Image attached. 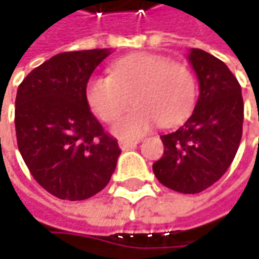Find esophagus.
<instances>
[{
  "label": "esophagus",
  "mask_w": 259,
  "mask_h": 259,
  "mask_svg": "<svg viewBox=\"0 0 259 259\" xmlns=\"http://www.w3.org/2000/svg\"><path fill=\"white\" fill-rule=\"evenodd\" d=\"M138 142H139V141L120 139V141H118V145H120V148H121V150H127V148H133V147H136V145H138Z\"/></svg>",
  "instance_id": "esophagus-1"
}]
</instances>
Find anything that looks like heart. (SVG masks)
<instances>
[{"label":"heart","instance_id":"obj_1","mask_svg":"<svg viewBox=\"0 0 259 259\" xmlns=\"http://www.w3.org/2000/svg\"><path fill=\"white\" fill-rule=\"evenodd\" d=\"M130 97L135 108L114 126L120 138H139L157 121L163 127L183 123L195 106L196 82L187 66L139 52L117 60L111 76H93L85 87L88 106L105 123L129 108Z\"/></svg>","mask_w":259,"mask_h":259}]
</instances>
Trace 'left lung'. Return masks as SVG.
<instances>
[{"label": "left lung", "instance_id": "1", "mask_svg": "<svg viewBox=\"0 0 259 259\" xmlns=\"http://www.w3.org/2000/svg\"><path fill=\"white\" fill-rule=\"evenodd\" d=\"M187 58L199 80V97L180 129L160 136L165 150L153 163V172L176 192L199 193L233 163L244 106L241 87L224 61L202 49H190Z\"/></svg>", "mask_w": 259, "mask_h": 259}]
</instances>
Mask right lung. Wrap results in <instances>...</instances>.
I'll list each match as a JSON object with an SVG mask.
<instances>
[{
    "instance_id": "1",
    "label": "right lung",
    "mask_w": 259,
    "mask_h": 259,
    "mask_svg": "<svg viewBox=\"0 0 259 259\" xmlns=\"http://www.w3.org/2000/svg\"><path fill=\"white\" fill-rule=\"evenodd\" d=\"M109 49L58 54L26 76L16 94L18 147L31 176L51 195L82 201L111 180L121 153L85 99L87 82Z\"/></svg>"
}]
</instances>
